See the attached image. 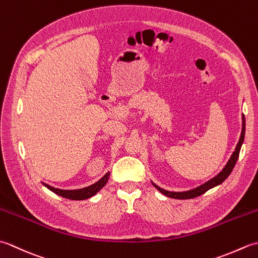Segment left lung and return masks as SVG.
<instances>
[{
  "instance_id": "1",
  "label": "left lung",
  "mask_w": 258,
  "mask_h": 258,
  "mask_svg": "<svg viewBox=\"0 0 258 258\" xmlns=\"http://www.w3.org/2000/svg\"><path fill=\"white\" fill-rule=\"evenodd\" d=\"M244 136H245V117L243 115L242 134H240V139H239L238 143L236 145V149H235V152L233 153L231 158H229V161L227 162L226 166L224 167L223 171L218 175H216L215 177L210 179L205 184L199 186V187H196L194 189H190V190H186V191H169V190L158 187V186L155 185L154 183H153V185H154L155 187L158 190H160L162 194H164L167 197H171V199H175V200H189V199H194V197H197V196H200L202 194H204L205 191H207L208 189L215 187V186L223 183L224 180H225L228 177V175L231 174V172L233 171V168L235 166V164H236V162H237V158L239 156V151H240V147H242V144L244 142Z\"/></svg>"
}]
</instances>
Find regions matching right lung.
<instances>
[{
  "mask_svg": "<svg viewBox=\"0 0 258 258\" xmlns=\"http://www.w3.org/2000/svg\"><path fill=\"white\" fill-rule=\"evenodd\" d=\"M109 177V173H107L106 175H104V176L96 182L95 184H93L91 186H87V187L84 188H81V189H72V190H68V189H59V188H55V187H52V186L44 184L46 187L52 190L53 193H55L59 196L65 197V199H69V200H74V201H82V200H86V199H90L93 195H95L98 190H100L104 185L107 183Z\"/></svg>",
  "mask_w": 258,
  "mask_h": 258,
  "instance_id": "right-lung-1",
  "label": "right lung"
}]
</instances>
